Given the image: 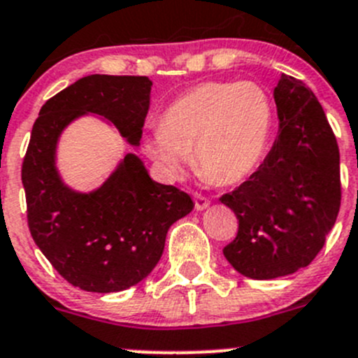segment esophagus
Segmentation results:
<instances>
[{
  "label": "esophagus",
  "instance_id": "1",
  "mask_svg": "<svg viewBox=\"0 0 358 358\" xmlns=\"http://www.w3.org/2000/svg\"><path fill=\"white\" fill-rule=\"evenodd\" d=\"M192 197H194V203H196V210L197 211H203V210H206L208 206H210V199H206L203 194L194 192Z\"/></svg>",
  "mask_w": 358,
  "mask_h": 358
}]
</instances>
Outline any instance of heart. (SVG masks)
Segmentation results:
<instances>
[{"label": "heart", "instance_id": "obj_1", "mask_svg": "<svg viewBox=\"0 0 358 358\" xmlns=\"http://www.w3.org/2000/svg\"><path fill=\"white\" fill-rule=\"evenodd\" d=\"M275 131V103L255 82H206L166 108L161 124L143 140V150L168 180L190 164L204 178L231 185L260 166Z\"/></svg>", "mask_w": 358, "mask_h": 358}]
</instances>
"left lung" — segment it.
Returning a JSON list of instances; mask_svg holds the SVG:
<instances>
[{"mask_svg":"<svg viewBox=\"0 0 358 358\" xmlns=\"http://www.w3.org/2000/svg\"><path fill=\"white\" fill-rule=\"evenodd\" d=\"M273 96L280 120L275 145L246 182L220 197L239 222L224 255L252 280L306 267L324 248L341 206L338 141L317 96L283 73Z\"/></svg>","mask_w":358,"mask_h":358,"instance_id":"left-lung-1","label":"left lung"}]
</instances>
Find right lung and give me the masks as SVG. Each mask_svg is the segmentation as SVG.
Here are the masks:
<instances>
[{"label": "right lung", "instance_id": "right-lung-1", "mask_svg": "<svg viewBox=\"0 0 358 358\" xmlns=\"http://www.w3.org/2000/svg\"><path fill=\"white\" fill-rule=\"evenodd\" d=\"M150 89L148 76H83L41 106L31 131L22 162L31 236L55 271L87 292H120L147 278L169 227L194 208L189 194L154 182L134 154L91 192L66 185L55 166L62 131L87 113L138 147Z\"/></svg>", "mask_w": 358, "mask_h": 358}]
</instances>
